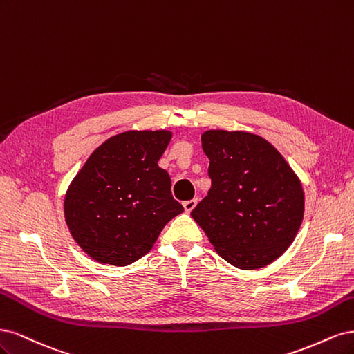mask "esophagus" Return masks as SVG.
I'll use <instances>...</instances> for the list:
<instances>
[{"label": "esophagus", "mask_w": 354, "mask_h": 354, "mask_svg": "<svg viewBox=\"0 0 354 354\" xmlns=\"http://www.w3.org/2000/svg\"><path fill=\"white\" fill-rule=\"evenodd\" d=\"M196 206H197V198L184 201V209H185V212H187V213L192 212V210H194V207H196Z\"/></svg>", "instance_id": "1"}]
</instances>
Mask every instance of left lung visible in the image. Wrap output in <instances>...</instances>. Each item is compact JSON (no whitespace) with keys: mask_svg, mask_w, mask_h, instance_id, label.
<instances>
[{"mask_svg":"<svg viewBox=\"0 0 354 354\" xmlns=\"http://www.w3.org/2000/svg\"><path fill=\"white\" fill-rule=\"evenodd\" d=\"M212 188L192 219L218 254L243 270L260 269L292 244L304 214V191L282 154L260 135L201 133Z\"/></svg>","mask_w":354,"mask_h":354,"instance_id":"1","label":"left lung"}]
</instances>
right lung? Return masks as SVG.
<instances>
[{
    "label": "right lung",
    "mask_w": 354,
    "mask_h": 354,
    "mask_svg": "<svg viewBox=\"0 0 354 354\" xmlns=\"http://www.w3.org/2000/svg\"><path fill=\"white\" fill-rule=\"evenodd\" d=\"M172 132L127 131L93 151L67 187L64 219L77 245L98 263L127 266L153 248L184 212L158 167Z\"/></svg>",
    "instance_id": "obj_1"
}]
</instances>
